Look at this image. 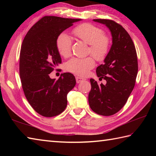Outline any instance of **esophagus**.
<instances>
[{
    "mask_svg": "<svg viewBox=\"0 0 156 156\" xmlns=\"http://www.w3.org/2000/svg\"><path fill=\"white\" fill-rule=\"evenodd\" d=\"M76 83H81L82 81L85 80V79L83 78L79 77V76H76Z\"/></svg>",
    "mask_w": 156,
    "mask_h": 156,
    "instance_id": "34e87169",
    "label": "esophagus"
}]
</instances>
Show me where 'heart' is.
Returning <instances> with one entry per match:
<instances>
[{"label":"heart","instance_id":"obj_1","mask_svg":"<svg viewBox=\"0 0 156 156\" xmlns=\"http://www.w3.org/2000/svg\"><path fill=\"white\" fill-rule=\"evenodd\" d=\"M76 37L89 44V53L98 61H103L110 49V40L104 35L102 29L90 23H84L76 27L72 31ZM72 41L70 36L62 33L58 36L56 47L59 54L63 57H68L71 54ZM95 66V60L89 56L84 58H73L67 62L66 70L76 75L85 76Z\"/></svg>","mask_w":156,"mask_h":156}]
</instances>
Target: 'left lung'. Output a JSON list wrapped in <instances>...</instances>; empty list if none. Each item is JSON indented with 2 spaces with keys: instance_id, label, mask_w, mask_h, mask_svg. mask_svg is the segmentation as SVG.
<instances>
[{
  "instance_id": "left-lung-1",
  "label": "left lung",
  "mask_w": 156,
  "mask_h": 156,
  "mask_svg": "<svg viewBox=\"0 0 156 156\" xmlns=\"http://www.w3.org/2000/svg\"><path fill=\"white\" fill-rule=\"evenodd\" d=\"M107 26L112 36V45L104 60L96 69L99 80L106 84L90 79L91 89L89 104L93 112L109 116L122 109L135 86L138 65L135 45L131 36L122 26L112 20L94 19Z\"/></svg>"
}]
</instances>
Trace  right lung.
Here are the masks:
<instances>
[{"mask_svg":"<svg viewBox=\"0 0 156 156\" xmlns=\"http://www.w3.org/2000/svg\"><path fill=\"white\" fill-rule=\"evenodd\" d=\"M80 20L45 16L31 27L23 41L19 61L22 87L31 107L44 117L58 115L65 109L67 94L76 85L72 73H61L57 80L49 74L62 62L58 36Z\"/></svg>","mask_w":156,"mask_h":156,"instance_id":"right-lung-1","label":"right lung"}]
</instances>
